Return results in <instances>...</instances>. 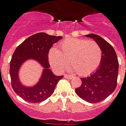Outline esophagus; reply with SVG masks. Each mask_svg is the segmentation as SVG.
Wrapping results in <instances>:
<instances>
[{"label":"esophagus","mask_w":126,"mask_h":126,"mask_svg":"<svg viewBox=\"0 0 126 126\" xmlns=\"http://www.w3.org/2000/svg\"><path fill=\"white\" fill-rule=\"evenodd\" d=\"M72 77H73V76H72V75H67V74H65V75H64V78H67V79H72Z\"/></svg>","instance_id":"obj_1"}]
</instances>
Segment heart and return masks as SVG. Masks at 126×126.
Segmentation results:
<instances>
[{"label":"heart","mask_w":126,"mask_h":126,"mask_svg":"<svg viewBox=\"0 0 126 126\" xmlns=\"http://www.w3.org/2000/svg\"><path fill=\"white\" fill-rule=\"evenodd\" d=\"M102 50L95 42L86 39L68 38L63 40L57 48H52L48 52L51 66L57 72H63L69 63V70L78 72L82 76H87L95 71L102 60Z\"/></svg>","instance_id":"heart-1"}]
</instances>
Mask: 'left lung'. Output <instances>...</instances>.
<instances>
[{"mask_svg":"<svg viewBox=\"0 0 126 126\" xmlns=\"http://www.w3.org/2000/svg\"><path fill=\"white\" fill-rule=\"evenodd\" d=\"M87 37L94 39L102 50V60L95 72L86 78H81L82 84L75 89L76 94L82 100L97 103L105 100L115 90L118 77L119 62L114 48L104 39L95 34Z\"/></svg>","mask_w":126,"mask_h":126,"instance_id":"8db88e82","label":"left lung"}]
</instances>
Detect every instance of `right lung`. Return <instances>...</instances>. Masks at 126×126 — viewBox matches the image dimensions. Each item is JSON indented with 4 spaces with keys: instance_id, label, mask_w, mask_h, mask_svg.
Wrapping results in <instances>:
<instances>
[{
    "instance_id": "right-lung-1",
    "label": "right lung",
    "mask_w": 126,
    "mask_h": 126,
    "mask_svg": "<svg viewBox=\"0 0 126 126\" xmlns=\"http://www.w3.org/2000/svg\"><path fill=\"white\" fill-rule=\"evenodd\" d=\"M62 37L49 35L39 32L31 35L18 46L11 57L9 74L11 86L17 95L31 103L44 101L53 94L58 82L63 76L54 75L50 69L48 52L54 43ZM33 59L44 68L41 78L32 87H27L21 83L19 79V69L26 60Z\"/></svg>"
}]
</instances>
